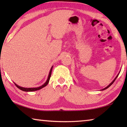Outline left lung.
<instances>
[{
	"mask_svg": "<svg viewBox=\"0 0 127 127\" xmlns=\"http://www.w3.org/2000/svg\"><path fill=\"white\" fill-rule=\"evenodd\" d=\"M117 76H118V75H117V76H116V77L115 78V79H114V80H113V81H112V83H110V84H109L108 86H107V87H106V88H103V90H106V89H107V88H109V87H110V86H111V85H112V84H113V83L114 82V81H115V80H116V79H117Z\"/></svg>",
	"mask_w": 127,
	"mask_h": 127,
	"instance_id": "left-lung-1",
	"label": "left lung"
}]
</instances>
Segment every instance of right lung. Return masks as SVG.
<instances>
[{
    "mask_svg": "<svg viewBox=\"0 0 127 127\" xmlns=\"http://www.w3.org/2000/svg\"><path fill=\"white\" fill-rule=\"evenodd\" d=\"M53 67H51V70H50L49 75H48V79H47V80L46 82L44 84L42 85V86H41L39 87H37V88H24V87H21L18 86V85H17L16 84H15V86H16V87H17V88H19V89H20L21 90H22V91H26V92H28V91H37V90H39L40 89H41V88H42L43 87H44L45 86H46L48 84V82H49L50 77H51V72H52V69H53Z\"/></svg>",
    "mask_w": 127,
    "mask_h": 127,
    "instance_id": "right-lung-1",
    "label": "right lung"
}]
</instances>
